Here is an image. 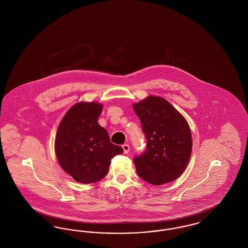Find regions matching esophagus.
Segmentation results:
<instances>
[{"mask_svg":"<svg viewBox=\"0 0 248 248\" xmlns=\"http://www.w3.org/2000/svg\"><path fill=\"white\" fill-rule=\"evenodd\" d=\"M122 147H123V149H124V154H128V153H129L130 146L128 144H124Z\"/></svg>","mask_w":248,"mask_h":248,"instance_id":"1","label":"esophagus"}]
</instances>
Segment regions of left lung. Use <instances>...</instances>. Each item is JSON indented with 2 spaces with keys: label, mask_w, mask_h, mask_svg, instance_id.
<instances>
[{
  "label": "left lung",
  "mask_w": 248,
  "mask_h": 248,
  "mask_svg": "<svg viewBox=\"0 0 248 248\" xmlns=\"http://www.w3.org/2000/svg\"><path fill=\"white\" fill-rule=\"evenodd\" d=\"M147 140L146 150L134 158L139 177L153 185H163L182 175L191 154L189 124L161 96L150 95L133 104Z\"/></svg>",
  "instance_id": "1"
}]
</instances>
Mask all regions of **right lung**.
Wrapping results in <instances>:
<instances>
[{"mask_svg": "<svg viewBox=\"0 0 248 248\" xmlns=\"http://www.w3.org/2000/svg\"><path fill=\"white\" fill-rule=\"evenodd\" d=\"M103 105L79 102L71 107L59 124L55 152L62 169L77 182L94 183L106 176L111 158L122 154L112 144L97 119Z\"/></svg>", "mask_w": 248, "mask_h": 248, "instance_id": "1", "label": "right lung"}]
</instances>
